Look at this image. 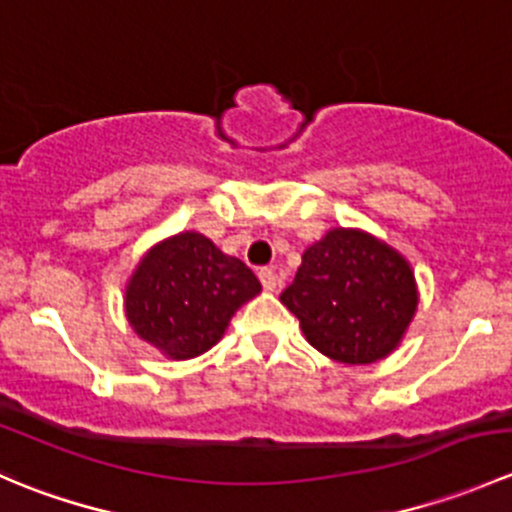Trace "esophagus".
I'll use <instances>...</instances> for the list:
<instances>
[{"label": "esophagus", "instance_id": "obj_1", "mask_svg": "<svg viewBox=\"0 0 512 512\" xmlns=\"http://www.w3.org/2000/svg\"><path fill=\"white\" fill-rule=\"evenodd\" d=\"M257 275H260V282H262V287L267 289V292H275L277 289V275H275V270H270V267H262L260 272H257Z\"/></svg>", "mask_w": 512, "mask_h": 512}]
</instances>
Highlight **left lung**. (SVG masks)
I'll list each match as a JSON object with an SVG mask.
<instances>
[{
	"mask_svg": "<svg viewBox=\"0 0 512 512\" xmlns=\"http://www.w3.org/2000/svg\"><path fill=\"white\" fill-rule=\"evenodd\" d=\"M280 299L307 342L342 364H371L394 352L418 304L409 262L376 237L344 227L304 252Z\"/></svg>",
	"mask_w": 512,
	"mask_h": 512,
	"instance_id": "left-lung-1",
	"label": "left lung"
}]
</instances>
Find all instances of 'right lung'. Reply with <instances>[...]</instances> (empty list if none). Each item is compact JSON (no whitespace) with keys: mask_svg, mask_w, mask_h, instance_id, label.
Returning a JSON list of instances; mask_svg holds the SVG:
<instances>
[{"mask_svg":"<svg viewBox=\"0 0 512 512\" xmlns=\"http://www.w3.org/2000/svg\"><path fill=\"white\" fill-rule=\"evenodd\" d=\"M260 292L255 272L208 237L180 232L141 260L126 314L141 339L170 359H193L220 342L232 314Z\"/></svg>","mask_w":512,"mask_h":512,"instance_id":"add662e5","label":"right lung"}]
</instances>
